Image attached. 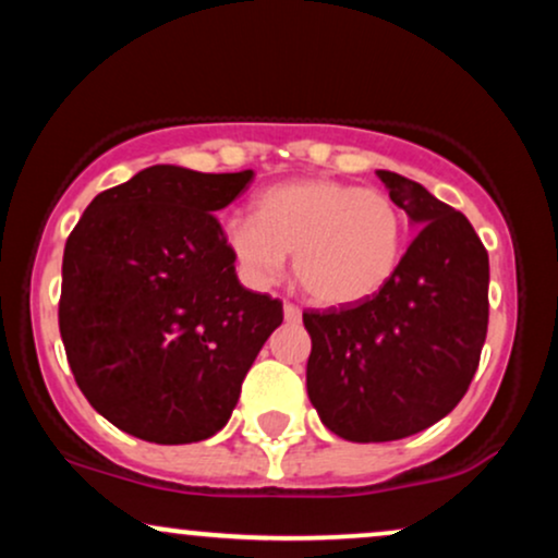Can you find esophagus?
Segmentation results:
<instances>
[{"label":"esophagus","instance_id":"obj_1","mask_svg":"<svg viewBox=\"0 0 558 558\" xmlns=\"http://www.w3.org/2000/svg\"><path fill=\"white\" fill-rule=\"evenodd\" d=\"M283 315H286L288 323H299V319H301V310H299L296 304H291V301H286V306H283Z\"/></svg>","mask_w":558,"mask_h":558}]
</instances>
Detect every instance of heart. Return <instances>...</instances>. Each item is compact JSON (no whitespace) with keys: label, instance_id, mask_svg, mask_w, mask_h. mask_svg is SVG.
<instances>
[{"label":"heart","instance_id":"1","mask_svg":"<svg viewBox=\"0 0 558 558\" xmlns=\"http://www.w3.org/2000/svg\"><path fill=\"white\" fill-rule=\"evenodd\" d=\"M226 241L248 283H275L286 254H293V275L306 296L349 306L373 299L399 272L407 215L386 191L293 181L259 194L254 217H233Z\"/></svg>","mask_w":558,"mask_h":558}]
</instances>
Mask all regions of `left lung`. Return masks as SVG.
<instances>
[{
  "label": "left lung",
  "instance_id": "left-lung-1",
  "mask_svg": "<svg viewBox=\"0 0 558 558\" xmlns=\"http://www.w3.org/2000/svg\"><path fill=\"white\" fill-rule=\"evenodd\" d=\"M420 226L373 299L304 312L306 390L330 433L383 444L444 420L464 399L488 336V252L470 220L425 185L377 170Z\"/></svg>",
  "mask_w": 558,
  "mask_h": 558
}]
</instances>
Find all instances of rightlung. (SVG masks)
Segmentation results:
<instances>
[{"label":"right lung","mask_w":558,"mask_h":558,"mask_svg":"<svg viewBox=\"0 0 558 558\" xmlns=\"http://www.w3.org/2000/svg\"><path fill=\"white\" fill-rule=\"evenodd\" d=\"M254 172L141 170L101 191L68 235L60 336L88 403L149 444L226 427L283 301L239 283L217 209Z\"/></svg>","instance_id":"obj_1"}]
</instances>
